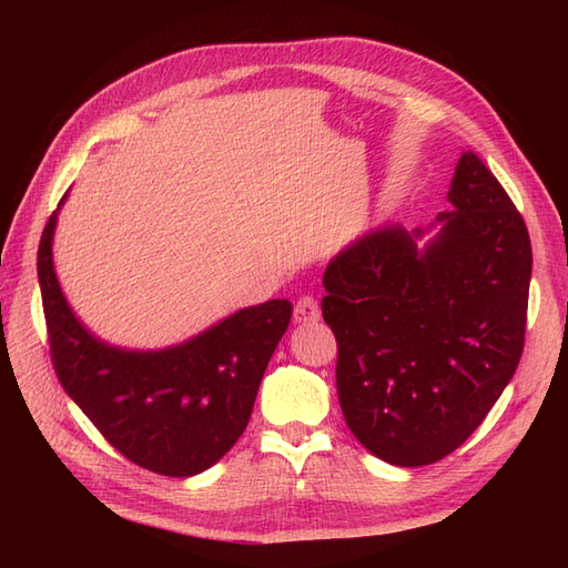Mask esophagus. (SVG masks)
<instances>
[{
	"label": "esophagus",
	"instance_id": "1",
	"mask_svg": "<svg viewBox=\"0 0 568 568\" xmlns=\"http://www.w3.org/2000/svg\"><path fill=\"white\" fill-rule=\"evenodd\" d=\"M320 320V303L313 296H303L296 301L294 307V322L298 324H311Z\"/></svg>",
	"mask_w": 568,
	"mask_h": 568
}]
</instances>
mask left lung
I'll use <instances>...</instances> for the list:
<instances>
[{
	"instance_id": "8db88e82",
	"label": "left lung",
	"mask_w": 568,
	"mask_h": 568,
	"mask_svg": "<svg viewBox=\"0 0 568 568\" xmlns=\"http://www.w3.org/2000/svg\"><path fill=\"white\" fill-rule=\"evenodd\" d=\"M448 201L453 211L426 230L384 225L355 239L322 280L343 417L395 467H424L457 450L524 353L532 267L526 222L474 151L457 161Z\"/></svg>"
}]
</instances>
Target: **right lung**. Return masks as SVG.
Wrapping results in <instances>:
<instances>
[{
	"mask_svg": "<svg viewBox=\"0 0 568 568\" xmlns=\"http://www.w3.org/2000/svg\"><path fill=\"white\" fill-rule=\"evenodd\" d=\"M57 215L51 213L42 232L38 277L63 390L140 467L175 478L213 467L244 434L294 305L274 298L244 307L161 351L111 346L75 317L63 296L51 253Z\"/></svg>",
	"mask_w": 568,
	"mask_h": 568,
	"instance_id": "1",
	"label": "right lung"
}]
</instances>
